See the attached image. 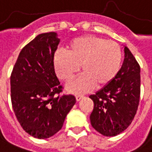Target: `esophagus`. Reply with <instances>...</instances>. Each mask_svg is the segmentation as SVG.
Wrapping results in <instances>:
<instances>
[{"label":"esophagus","mask_w":152,"mask_h":152,"mask_svg":"<svg viewBox=\"0 0 152 152\" xmlns=\"http://www.w3.org/2000/svg\"><path fill=\"white\" fill-rule=\"evenodd\" d=\"M83 97H84V96H83V95H76V101H77V102H79L80 100H81Z\"/></svg>","instance_id":"34e87169"}]
</instances>
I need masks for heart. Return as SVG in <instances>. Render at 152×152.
I'll list each match as a JSON object with an SVG mask.
<instances>
[{
	"label": "heart",
	"instance_id": "obj_1",
	"mask_svg": "<svg viewBox=\"0 0 152 152\" xmlns=\"http://www.w3.org/2000/svg\"><path fill=\"white\" fill-rule=\"evenodd\" d=\"M66 52L57 51L53 58L55 71L59 79L70 83L78 76L80 66L82 76L68 89L81 93L105 87L118 75L122 60L121 48L116 42L102 37L85 35L67 44Z\"/></svg>",
	"mask_w": 152,
	"mask_h": 152
}]
</instances>
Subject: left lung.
Instances as JSON below:
<instances>
[{"mask_svg": "<svg viewBox=\"0 0 152 152\" xmlns=\"http://www.w3.org/2000/svg\"><path fill=\"white\" fill-rule=\"evenodd\" d=\"M121 69L110 84L89 96L94 103L90 121L104 136H115L130 125L140 99V66L126 47Z\"/></svg>", "mask_w": 152, "mask_h": 152, "instance_id": "obj_1", "label": "left lung"}]
</instances>
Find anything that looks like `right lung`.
Wrapping results in <instances>:
<instances>
[{
	"label": "right lung",
	"instance_id": "1",
	"mask_svg": "<svg viewBox=\"0 0 152 152\" xmlns=\"http://www.w3.org/2000/svg\"><path fill=\"white\" fill-rule=\"evenodd\" d=\"M59 39L56 33L41 34L22 48L10 76L11 102L23 130L37 139L50 138L61 130L76 103L63 94L53 58Z\"/></svg>",
	"mask_w": 152,
	"mask_h": 152
}]
</instances>
